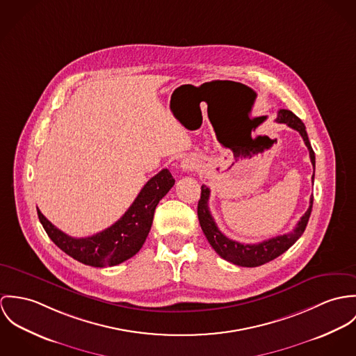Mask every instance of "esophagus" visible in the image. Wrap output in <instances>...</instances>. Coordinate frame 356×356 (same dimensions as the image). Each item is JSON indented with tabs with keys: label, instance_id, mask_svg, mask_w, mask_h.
<instances>
[{
	"label": "esophagus",
	"instance_id": "1",
	"mask_svg": "<svg viewBox=\"0 0 356 356\" xmlns=\"http://www.w3.org/2000/svg\"><path fill=\"white\" fill-rule=\"evenodd\" d=\"M183 168L184 169H190L191 168V163L188 161H183Z\"/></svg>",
	"mask_w": 356,
	"mask_h": 356
}]
</instances>
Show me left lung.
Returning <instances> with one entry per match:
<instances>
[{
  "label": "left lung",
  "instance_id": "left-lung-1",
  "mask_svg": "<svg viewBox=\"0 0 356 356\" xmlns=\"http://www.w3.org/2000/svg\"><path fill=\"white\" fill-rule=\"evenodd\" d=\"M276 121L286 124L288 127H291L292 129H295L300 134V136L305 140V145L309 149L313 168L316 169V154L313 152V147L310 145V140H309V136L306 132V127L302 122V120L299 119L296 115H293L291 111L280 109ZM313 181H314V173H313ZM209 197H210V190L206 186H202L200 187V199L197 202V218H199L200 228L207 238V241L210 243V245L214 248V251L221 258H224L225 261L237 265V266H243V268H255V266L268 264L277 257H280L282 252H285L291 245H293L295 241L303 235V232L307 227L310 214H312V209H313V197H310V206H309L307 211L299 220V222L296 224V227L292 232L281 235V236L272 237V238L264 240L257 244H244V243H238L236 240H232V238L225 236L218 229V227L209 210V204H207Z\"/></svg>",
  "mask_w": 356,
  "mask_h": 356
}]
</instances>
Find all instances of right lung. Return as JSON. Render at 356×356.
Listing matches in <instances>:
<instances>
[{
    "label": "right lung",
    "mask_w": 356,
    "mask_h": 356,
    "mask_svg": "<svg viewBox=\"0 0 356 356\" xmlns=\"http://www.w3.org/2000/svg\"><path fill=\"white\" fill-rule=\"evenodd\" d=\"M169 169H162L140 190L134 203L118 222L92 236H68L56 228L38 209L43 229L65 254L94 268L115 266L132 258L146 241L159 200L173 187Z\"/></svg>",
    "instance_id": "add662e5"
}]
</instances>
